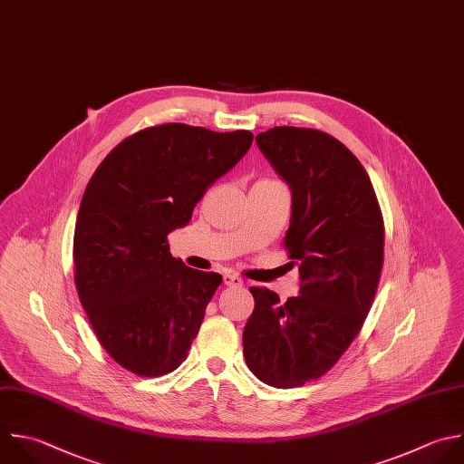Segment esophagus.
<instances>
[{"label": "esophagus", "mask_w": 464, "mask_h": 464, "mask_svg": "<svg viewBox=\"0 0 464 464\" xmlns=\"http://www.w3.org/2000/svg\"><path fill=\"white\" fill-rule=\"evenodd\" d=\"M223 285H227V286H243V279L234 276V274H225L223 276Z\"/></svg>", "instance_id": "1"}]
</instances>
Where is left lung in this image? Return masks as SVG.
<instances>
[{
	"label": "left lung",
	"instance_id": "obj_1",
	"mask_svg": "<svg viewBox=\"0 0 464 464\" xmlns=\"http://www.w3.org/2000/svg\"><path fill=\"white\" fill-rule=\"evenodd\" d=\"M256 143L290 187L285 246L301 288L286 303L250 288L243 355L259 381L294 388L326 373L359 334L382 268V216L366 170L335 138L274 127Z\"/></svg>",
	"mask_w": 464,
	"mask_h": 464
}]
</instances>
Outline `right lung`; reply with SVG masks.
<instances>
[{
	"label": "right lung",
	"instance_id": "1",
	"mask_svg": "<svg viewBox=\"0 0 464 464\" xmlns=\"http://www.w3.org/2000/svg\"><path fill=\"white\" fill-rule=\"evenodd\" d=\"M252 132L167 123L121 141L89 181L74 230L80 301L123 368L160 377L188 355L221 276L172 257L207 188L232 170Z\"/></svg>",
	"mask_w": 464,
	"mask_h": 464
}]
</instances>
